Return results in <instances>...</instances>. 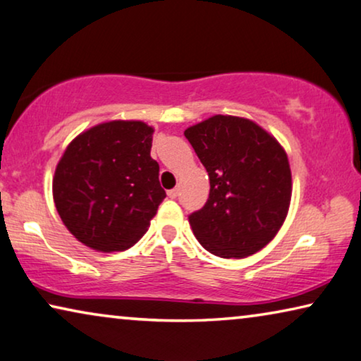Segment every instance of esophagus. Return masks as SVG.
<instances>
[{
  "label": "esophagus",
  "instance_id": "esophagus-1",
  "mask_svg": "<svg viewBox=\"0 0 361 361\" xmlns=\"http://www.w3.org/2000/svg\"><path fill=\"white\" fill-rule=\"evenodd\" d=\"M166 195H169V197H171V199H175V197H178V195H180V191H178V188H175V190H170L169 192H166Z\"/></svg>",
  "mask_w": 361,
  "mask_h": 361
}]
</instances>
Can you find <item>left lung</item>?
<instances>
[{
	"label": "left lung",
	"mask_w": 361,
	"mask_h": 361,
	"mask_svg": "<svg viewBox=\"0 0 361 361\" xmlns=\"http://www.w3.org/2000/svg\"><path fill=\"white\" fill-rule=\"evenodd\" d=\"M206 166L211 191L190 225L204 248L225 259L251 256L287 217L292 171L277 139L255 121L215 115L185 131Z\"/></svg>",
	"instance_id": "obj_1"
}]
</instances>
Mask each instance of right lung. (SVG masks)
I'll use <instances>...</instances> for the list:
<instances>
[{
    "mask_svg": "<svg viewBox=\"0 0 361 361\" xmlns=\"http://www.w3.org/2000/svg\"><path fill=\"white\" fill-rule=\"evenodd\" d=\"M154 128L142 121L100 123L74 137L53 176L63 224L89 248H131L166 196L150 157Z\"/></svg>",
    "mask_w": 361,
    "mask_h": 361,
    "instance_id": "obj_1",
    "label": "right lung"
}]
</instances>
